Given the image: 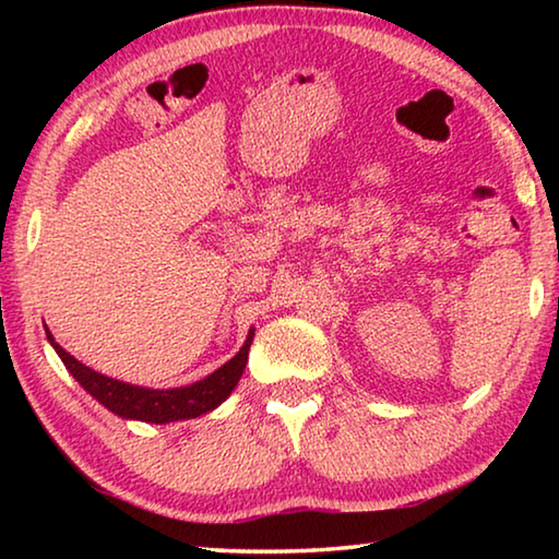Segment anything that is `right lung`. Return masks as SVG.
<instances>
[{"label":"right lung","mask_w":559,"mask_h":559,"mask_svg":"<svg viewBox=\"0 0 559 559\" xmlns=\"http://www.w3.org/2000/svg\"><path fill=\"white\" fill-rule=\"evenodd\" d=\"M46 340H49L56 355L61 357L66 370L73 374V380L86 390L93 400H98L108 412L122 416V419H135L147 424H169L182 419H197L206 412L219 406L226 396L234 392L236 382L241 380L246 359H249V347L253 340V328L246 335L243 345L229 362H224L219 370L206 374L204 380L173 386V390H153V386H140L130 382L112 380L108 374H100L91 370L83 362H79L71 353L56 343L51 330L44 325Z\"/></svg>","instance_id":"add662e5"}]
</instances>
